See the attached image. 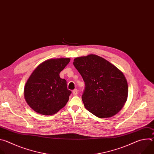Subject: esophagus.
I'll use <instances>...</instances> for the list:
<instances>
[{"label": "esophagus", "mask_w": 154, "mask_h": 154, "mask_svg": "<svg viewBox=\"0 0 154 154\" xmlns=\"http://www.w3.org/2000/svg\"><path fill=\"white\" fill-rule=\"evenodd\" d=\"M77 93H78V90H77V89H75V90H74L72 91V94H73L74 96H76V95L77 94Z\"/></svg>", "instance_id": "esophagus-1"}]
</instances>
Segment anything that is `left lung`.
Masks as SVG:
<instances>
[{
    "label": "left lung",
    "instance_id": "8db88e82",
    "mask_svg": "<svg viewBox=\"0 0 154 154\" xmlns=\"http://www.w3.org/2000/svg\"><path fill=\"white\" fill-rule=\"evenodd\" d=\"M73 64L85 83L82 99L87 110L100 118L117 114L128 96L124 74L108 61L93 54L75 58Z\"/></svg>",
    "mask_w": 154,
    "mask_h": 154
}]
</instances>
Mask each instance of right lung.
Wrapping results in <instances>:
<instances>
[{
	"label": "right lung",
	"mask_w": 154,
	"mask_h": 154,
	"mask_svg": "<svg viewBox=\"0 0 154 154\" xmlns=\"http://www.w3.org/2000/svg\"><path fill=\"white\" fill-rule=\"evenodd\" d=\"M70 58L48 60L41 63L29 77L24 87V97L35 112L52 115L63 108L69 100L71 91L66 80L60 77V72Z\"/></svg>",
	"instance_id": "add662e5"
}]
</instances>
